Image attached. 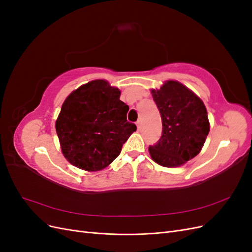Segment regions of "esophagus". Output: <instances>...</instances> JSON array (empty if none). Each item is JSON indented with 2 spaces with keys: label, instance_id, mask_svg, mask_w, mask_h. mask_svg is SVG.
I'll return each instance as SVG.
<instances>
[{
  "label": "esophagus",
  "instance_id": "obj_1",
  "mask_svg": "<svg viewBox=\"0 0 252 252\" xmlns=\"http://www.w3.org/2000/svg\"><path fill=\"white\" fill-rule=\"evenodd\" d=\"M135 124H136V127H138V128L140 129V127H141V121L139 120L138 122H136V123H135Z\"/></svg>",
  "mask_w": 252,
  "mask_h": 252
}]
</instances>
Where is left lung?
<instances>
[{
	"label": "left lung",
	"instance_id": "1",
	"mask_svg": "<svg viewBox=\"0 0 252 252\" xmlns=\"http://www.w3.org/2000/svg\"><path fill=\"white\" fill-rule=\"evenodd\" d=\"M161 113L163 130L159 140L149 146L156 163L178 167L199 155L209 132L208 114L201 98L183 84L167 81L151 90Z\"/></svg>",
	"mask_w": 252,
	"mask_h": 252
}]
</instances>
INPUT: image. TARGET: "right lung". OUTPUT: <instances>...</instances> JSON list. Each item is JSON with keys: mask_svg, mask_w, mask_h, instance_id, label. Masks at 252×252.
I'll return each instance as SVG.
<instances>
[{"mask_svg": "<svg viewBox=\"0 0 252 252\" xmlns=\"http://www.w3.org/2000/svg\"><path fill=\"white\" fill-rule=\"evenodd\" d=\"M121 91L105 80L84 84L66 97L56 122L61 148L78 168L97 171L116 159L136 126L127 121Z\"/></svg>", "mask_w": 252, "mask_h": 252, "instance_id": "right-lung-1", "label": "right lung"}]
</instances>
